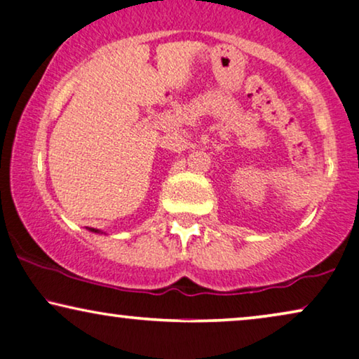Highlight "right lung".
Instances as JSON below:
<instances>
[{
  "instance_id": "1",
  "label": "right lung",
  "mask_w": 359,
  "mask_h": 359,
  "mask_svg": "<svg viewBox=\"0 0 359 359\" xmlns=\"http://www.w3.org/2000/svg\"><path fill=\"white\" fill-rule=\"evenodd\" d=\"M89 231H90V232H95V234H102V231H99V229H94V228H89Z\"/></svg>"
}]
</instances>
